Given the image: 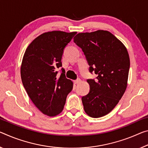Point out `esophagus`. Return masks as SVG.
I'll return each instance as SVG.
<instances>
[{
    "mask_svg": "<svg viewBox=\"0 0 148 148\" xmlns=\"http://www.w3.org/2000/svg\"><path fill=\"white\" fill-rule=\"evenodd\" d=\"M81 82V79H77L76 80H74V84H79V82Z\"/></svg>",
    "mask_w": 148,
    "mask_h": 148,
    "instance_id": "34e87169",
    "label": "esophagus"
}]
</instances>
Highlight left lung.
<instances>
[{
    "label": "left lung",
    "instance_id": "1",
    "mask_svg": "<svg viewBox=\"0 0 148 148\" xmlns=\"http://www.w3.org/2000/svg\"><path fill=\"white\" fill-rule=\"evenodd\" d=\"M74 42L82 49L90 72L97 75L88 79V95L82 97L84 111L93 118L109 113L125 93L130 69L127 49L111 32L97 30L79 33Z\"/></svg>",
    "mask_w": 148,
    "mask_h": 148
}]
</instances>
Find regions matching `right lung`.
Segmentation results:
<instances>
[{"instance_id":"1","label":"right lung","mask_w":148,"mask_h":148,"mask_svg":"<svg viewBox=\"0 0 148 148\" xmlns=\"http://www.w3.org/2000/svg\"><path fill=\"white\" fill-rule=\"evenodd\" d=\"M76 34L53 31L36 37L27 47L21 65L23 87L39 111L49 116L62 111L73 83L62 69L60 76L57 69L62 66L64 49Z\"/></svg>"}]
</instances>
